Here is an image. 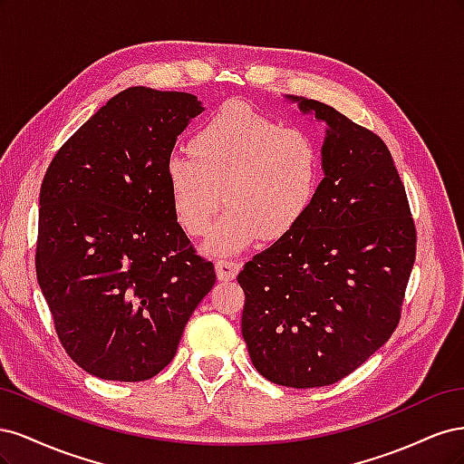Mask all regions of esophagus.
I'll use <instances>...</instances> for the list:
<instances>
[{
	"mask_svg": "<svg viewBox=\"0 0 464 464\" xmlns=\"http://www.w3.org/2000/svg\"><path fill=\"white\" fill-rule=\"evenodd\" d=\"M240 263L237 261H228V259H217L215 269H217V276L218 280H232L237 271H240Z\"/></svg>",
	"mask_w": 464,
	"mask_h": 464,
	"instance_id": "obj_1",
	"label": "esophagus"
}]
</instances>
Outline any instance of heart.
I'll list each match as a JSON object with an SVG mask.
<instances>
[{"instance_id": "b5f03b06", "label": "heart", "mask_w": 464, "mask_h": 464, "mask_svg": "<svg viewBox=\"0 0 464 464\" xmlns=\"http://www.w3.org/2000/svg\"><path fill=\"white\" fill-rule=\"evenodd\" d=\"M189 150L166 162V181L179 227L203 236L222 203L230 208L207 240L232 256L263 236L290 234L312 208L321 184V152L300 128H285L246 102H227L193 133Z\"/></svg>"}]
</instances>
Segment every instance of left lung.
<instances>
[{
  "label": "left lung",
  "mask_w": 464,
  "mask_h": 464,
  "mask_svg": "<svg viewBox=\"0 0 464 464\" xmlns=\"http://www.w3.org/2000/svg\"><path fill=\"white\" fill-rule=\"evenodd\" d=\"M323 121V179L290 234L244 265L242 334L256 370L294 389L333 385L401 319L416 228L387 145L341 111L286 96Z\"/></svg>",
  "instance_id": "obj_1"
}]
</instances>
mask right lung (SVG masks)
<instances>
[{
  "instance_id": "add662e5",
  "label": "right lung",
  "mask_w": 464,
  "mask_h": 464,
  "mask_svg": "<svg viewBox=\"0 0 464 464\" xmlns=\"http://www.w3.org/2000/svg\"><path fill=\"white\" fill-rule=\"evenodd\" d=\"M205 108L125 89L55 152L40 188L36 278L79 368L145 382L172 362L217 275L178 224L166 162Z\"/></svg>"
}]
</instances>
